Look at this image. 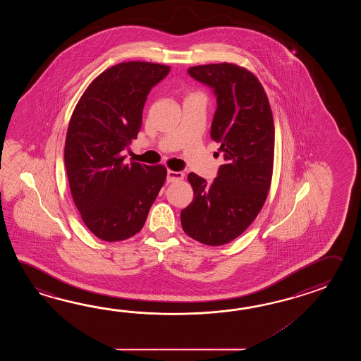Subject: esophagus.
I'll use <instances>...</instances> for the list:
<instances>
[{
	"mask_svg": "<svg viewBox=\"0 0 361 361\" xmlns=\"http://www.w3.org/2000/svg\"><path fill=\"white\" fill-rule=\"evenodd\" d=\"M183 178L184 173H182V171H173V170H168V177H166L168 183H173V182H177V180H182Z\"/></svg>",
	"mask_w": 361,
	"mask_h": 361,
	"instance_id": "esophagus-1",
	"label": "esophagus"
}]
</instances>
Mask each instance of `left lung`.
<instances>
[{"mask_svg":"<svg viewBox=\"0 0 361 361\" xmlns=\"http://www.w3.org/2000/svg\"><path fill=\"white\" fill-rule=\"evenodd\" d=\"M216 98L210 137L221 143L224 164L212 183L188 174L193 200L180 213L183 231L205 245H224L252 224L269 195L275 128L258 78L236 64L219 63L188 68Z\"/></svg>","mask_w":361,"mask_h":361,"instance_id":"8db88e82","label":"left lung"}]
</instances>
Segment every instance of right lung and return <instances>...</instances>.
<instances>
[{"label":"right lung","instance_id":"right-lung-1","mask_svg":"<svg viewBox=\"0 0 361 361\" xmlns=\"http://www.w3.org/2000/svg\"><path fill=\"white\" fill-rule=\"evenodd\" d=\"M170 67L123 61L100 73L80 98L69 121L64 165L86 227L104 241H121L143 228L166 179L162 165L125 162L137 139L147 95Z\"/></svg>","mask_w":361,"mask_h":361}]
</instances>
